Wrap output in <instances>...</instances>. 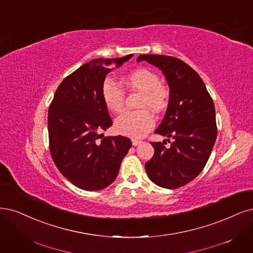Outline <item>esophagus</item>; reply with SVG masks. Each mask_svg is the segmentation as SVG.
Segmentation results:
<instances>
[{
    "mask_svg": "<svg viewBox=\"0 0 253 253\" xmlns=\"http://www.w3.org/2000/svg\"><path fill=\"white\" fill-rule=\"evenodd\" d=\"M142 141L140 140V139H138V138H132V143H133V145L134 146H136V145H138V144H140Z\"/></svg>",
    "mask_w": 253,
    "mask_h": 253,
    "instance_id": "esophagus-1",
    "label": "esophagus"
}]
</instances>
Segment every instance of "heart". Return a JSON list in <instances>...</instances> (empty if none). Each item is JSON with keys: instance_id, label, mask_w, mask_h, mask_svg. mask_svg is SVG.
Returning <instances> with one entry per match:
<instances>
[{"instance_id": "b5f03b06", "label": "heart", "mask_w": 253, "mask_h": 253, "mask_svg": "<svg viewBox=\"0 0 253 253\" xmlns=\"http://www.w3.org/2000/svg\"><path fill=\"white\" fill-rule=\"evenodd\" d=\"M130 88L142 92L141 107H149L155 112H161L168 106L169 91L160 84V78L155 72L139 68L126 76ZM102 97L107 107L115 113L123 111L125 106V91L113 78H106L102 84ZM155 119L149 110L127 111L115 121L116 130L120 134L142 137L153 127Z\"/></svg>"}]
</instances>
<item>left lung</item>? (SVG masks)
I'll list each match as a JSON object with an SVG mask.
<instances>
[{
  "label": "left lung",
  "mask_w": 253,
  "mask_h": 253,
  "mask_svg": "<svg viewBox=\"0 0 253 253\" xmlns=\"http://www.w3.org/2000/svg\"><path fill=\"white\" fill-rule=\"evenodd\" d=\"M142 60L159 68L168 82L169 106L155 133L173 139L169 146L165 140L152 143L155 153L145 170L156 185L175 189L194 180L211 154L217 132L213 101L201 77L183 60L156 54L137 58Z\"/></svg>",
  "instance_id": "1"
}]
</instances>
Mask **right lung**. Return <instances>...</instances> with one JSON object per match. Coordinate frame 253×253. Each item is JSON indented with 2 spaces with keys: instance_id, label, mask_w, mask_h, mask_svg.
Returning <instances> with one entry per match:
<instances>
[{
  "instance_id": "obj_1",
  "label": "right lung",
  "mask_w": 253,
  "mask_h": 253,
  "mask_svg": "<svg viewBox=\"0 0 253 253\" xmlns=\"http://www.w3.org/2000/svg\"><path fill=\"white\" fill-rule=\"evenodd\" d=\"M133 56L96 58L67 76L48 112L50 153L62 175L84 190H100L115 181L132 141L103 137L113 123L102 97L106 76Z\"/></svg>"
}]
</instances>
